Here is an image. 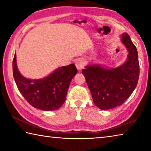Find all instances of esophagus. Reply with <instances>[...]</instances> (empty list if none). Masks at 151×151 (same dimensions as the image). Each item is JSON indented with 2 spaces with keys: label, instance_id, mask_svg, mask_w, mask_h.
Listing matches in <instances>:
<instances>
[{
  "label": "esophagus",
  "instance_id": "obj_1",
  "mask_svg": "<svg viewBox=\"0 0 151 151\" xmlns=\"http://www.w3.org/2000/svg\"><path fill=\"white\" fill-rule=\"evenodd\" d=\"M75 65L76 66V68H77V69L78 70H81L83 69L84 66H85V61H84L83 59L78 58V59L75 61Z\"/></svg>",
  "mask_w": 151,
  "mask_h": 151
}]
</instances>
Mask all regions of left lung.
Wrapping results in <instances>:
<instances>
[{
  "label": "left lung",
  "instance_id": "obj_1",
  "mask_svg": "<svg viewBox=\"0 0 151 151\" xmlns=\"http://www.w3.org/2000/svg\"><path fill=\"white\" fill-rule=\"evenodd\" d=\"M121 41L128 50L127 60L116 68H106L90 65L83 69L93 103L101 110L121 105L131 95L139 77V63L137 48L127 32Z\"/></svg>",
  "mask_w": 151,
  "mask_h": 151
}]
</instances>
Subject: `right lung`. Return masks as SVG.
<instances>
[{"mask_svg": "<svg viewBox=\"0 0 151 151\" xmlns=\"http://www.w3.org/2000/svg\"><path fill=\"white\" fill-rule=\"evenodd\" d=\"M12 70L15 83L24 98L33 107L46 111L57 110L63 105L70 81L77 73L75 65L71 64L57 68L45 78H27L18 69L16 54Z\"/></svg>", "mask_w": 151, "mask_h": 151, "instance_id": "1", "label": "right lung"}]
</instances>
